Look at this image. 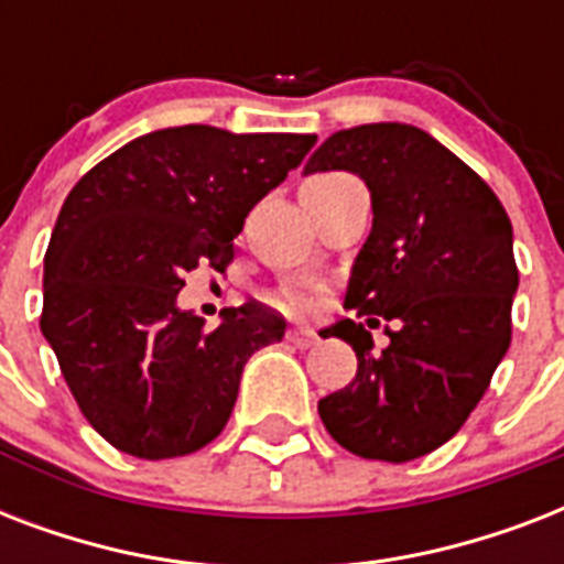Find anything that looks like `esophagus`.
I'll return each instance as SVG.
<instances>
[{"instance_id": "34e87169", "label": "esophagus", "mask_w": 564, "mask_h": 564, "mask_svg": "<svg viewBox=\"0 0 564 564\" xmlns=\"http://www.w3.org/2000/svg\"><path fill=\"white\" fill-rule=\"evenodd\" d=\"M286 339H290L295 348H310V345L318 343V336L313 330H304V327H290L286 330Z\"/></svg>"}]
</instances>
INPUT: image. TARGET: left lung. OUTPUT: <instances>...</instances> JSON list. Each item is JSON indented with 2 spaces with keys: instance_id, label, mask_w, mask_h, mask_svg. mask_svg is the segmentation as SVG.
I'll return each instance as SVG.
<instances>
[{
  "instance_id": "left-lung-1",
  "label": "left lung",
  "mask_w": 564,
  "mask_h": 564,
  "mask_svg": "<svg viewBox=\"0 0 564 564\" xmlns=\"http://www.w3.org/2000/svg\"><path fill=\"white\" fill-rule=\"evenodd\" d=\"M327 170L366 181L375 221L345 295L366 322L327 330L354 348L357 377L318 415L345 451L410 463L456 436L512 343V225L489 184L415 126L336 131L304 166ZM380 317L390 345L375 352Z\"/></svg>"
}]
</instances>
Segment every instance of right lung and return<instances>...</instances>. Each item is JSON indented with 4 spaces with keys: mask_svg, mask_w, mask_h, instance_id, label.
<instances>
[{
    "mask_svg": "<svg viewBox=\"0 0 564 564\" xmlns=\"http://www.w3.org/2000/svg\"><path fill=\"white\" fill-rule=\"evenodd\" d=\"M313 145V134L163 128L69 189L43 260L40 330L84 419L117 451L172 459L210 445L248 357L281 343L286 322L257 301L207 327L175 299L198 265L228 269L251 207Z\"/></svg>",
    "mask_w": 564,
    "mask_h": 564,
    "instance_id": "right-lung-1",
    "label": "right lung"
}]
</instances>
